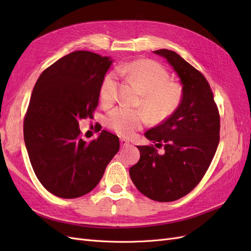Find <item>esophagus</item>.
<instances>
[{"instance_id":"obj_1","label":"esophagus","mask_w":251,"mask_h":251,"mask_svg":"<svg viewBox=\"0 0 251 251\" xmlns=\"http://www.w3.org/2000/svg\"><path fill=\"white\" fill-rule=\"evenodd\" d=\"M120 146H121V148H126V147L130 146V141H127V140L124 139V138H121L120 139Z\"/></svg>"}]
</instances>
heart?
<instances>
[{"instance_id":"1","label":"heart","mask_w":251,"mask_h":251,"mask_svg":"<svg viewBox=\"0 0 251 251\" xmlns=\"http://www.w3.org/2000/svg\"><path fill=\"white\" fill-rule=\"evenodd\" d=\"M116 71L130 78L140 88L142 107L154 121H163L178 109L183 96L179 82L170 79L164 67L151 59H136L121 64ZM118 80L116 74H105L100 85V97L104 103H112L117 98ZM148 123L147 114L141 110L118 107L112 110L105 119V125L123 137H131Z\"/></svg>"}]
</instances>
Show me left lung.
Listing matches in <instances>:
<instances>
[{"label":"left lung","mask_w":251,"mask_h":251,"mask_svg":"<svg viewBox=\"0 0 251 251\" xmlns=\"http://www.w3.org/2000/svg\"><path fill=\"white\" fill-rule=\"evenodd\" d=\"M180 77L183 96L178 109L144 136L155 146H138L139 161L130 169L138 191L158 202H172L198 185L220 141V115L204 75L176 52L160 49ZM164 148L162 153L157 149Z\"/></svg>","instance_id":"left-lung-1"}]
</instances>
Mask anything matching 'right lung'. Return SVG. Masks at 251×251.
<instances>
[{"label": "right lung", "instance_id": "add662e5", "mask_svg": "<svg viewBox=\"0 0 251 251\" xmlns=\"http://www.w3.org/2000/svg\"><path fill=\"white\" fill-rule=\"evenodd\" d=\"M113 60L90 51H74L40 75L24 118V140L43 186L59 198L74 199L98 184L119 151L116 135L81 138L80 119L93 118L100 85Z\"/></svg>", "mask_w": 251, "mask_h": 251}]
</instances>
